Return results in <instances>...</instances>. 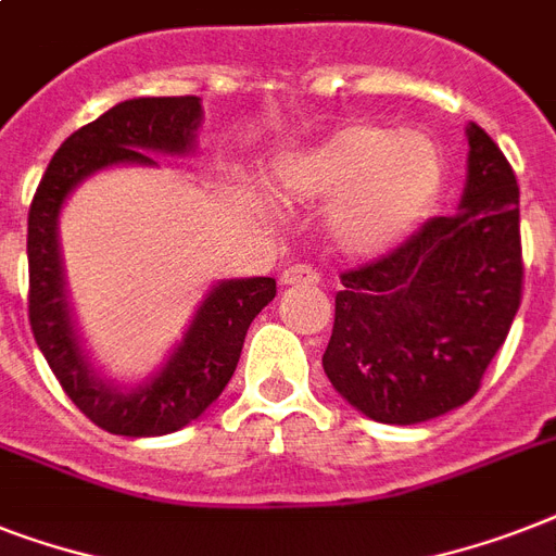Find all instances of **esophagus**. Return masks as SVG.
I'll use <instances>...</instances> for the list:
<instances>
[{
    "instance_id": "1",
    "label": "esophagus",
    "mask_w": 556,
    "mask_h": 556,
    "mask_svg": "<svg viewBox=\"0 0 556 556\" xmlns=\"http://www.w3.org/2000/svg\"><path fill=\"white\" fill-rule=\"evenodd\" d=\"M317 270L312 265H288L282 274H279V282L282 286H314L317 282Z\"/></svg>"
}]
</instances>
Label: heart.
Returning <instances> with one entry per match:
<instances>
[{
	"mask_svg": "<svg viewBox=\"0 0 556 556\" xmlns=\"http://www.w3.org/2000/svg\"><path fill=\"white\" fill-rule=\"evenodd\" d=\"M444 169V150L432 132L357 117L282 155L270 173V192L288 204L331 201V244L352 260H375L427 218Z\"/></svg>",
	"mask_w": 556,
	"mask_h": 556,
	"instance_id": "heart-1",
	"label": "heart"
}]
</instances>
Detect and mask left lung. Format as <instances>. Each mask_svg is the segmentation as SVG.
I'll list each match as a JSON object with an SVG mask.
<instances>
[{
	"instance_id": "1",
	"label": "left lung",
	"mask_w": 556,
	"mask_h": 556,
	"mask_svg": "<svg viewBox=\"0 0 556 556\" xmlns=\"http://www.w3.org/2000/svg\"><path fill=\"white\" fill-rule=\"evenodd\" d=\"M467 143L456 213L340 274L323 369L371 421L406 427L467 404L519 312L517 176L482 126H467Z\"/></svg>"
}]
</instances>
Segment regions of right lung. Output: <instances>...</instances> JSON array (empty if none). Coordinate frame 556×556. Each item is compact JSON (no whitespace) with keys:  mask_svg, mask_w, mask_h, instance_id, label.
<instances>
[{"mask_svg":"<svg viewBox=\"0 0 556 556\" xmlns=\"http://www.w3.org/2000/svg\"><path fill=\"white\" fill-rule=\"evenodd\" d=\"M201 98H132L91 121L54 152L28 213V317L48 366L86 418L115 435L150 439L207 413L233 378L253 317L277 296V279H222L192 314L181 340L141 380L106 378L94 366L68 300L60 213L77 187L112 167H159L152 155L195 150Z\"/></svg>","mask_w":556,"mask_h":556,"instance_id":"obj_1","label":"right lung"}]
</instances>
